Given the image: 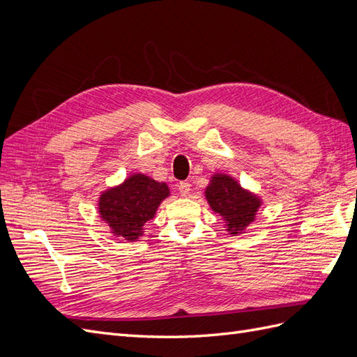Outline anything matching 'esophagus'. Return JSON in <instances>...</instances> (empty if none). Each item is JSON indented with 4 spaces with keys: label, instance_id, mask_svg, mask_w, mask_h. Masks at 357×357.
<instances>
[{
    "label": "esophagus",
    "instance_id": "34e87169",
    "mask_svg": "<svg viewBox=\"0 0 357 357\" xmlns=\"http://www.w3.org/2000/svg\"><path fill=\"white\" fill-rule=\"evenodd\" d=\"M178 190H180V195H181V197H189V193H190V183L181 181L180 185H178Z\"/></svg>",
    "mask_w": 357,
    "mask_h": 357
}]
</instances>
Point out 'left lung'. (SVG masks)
I'll list each match as a JSON object with an SVG mask.
<instances>
[{"label":"left lung","instance_id":"1","mask_svg":"<svg viewBox=\"0 0 357 357\" xmlns=\"http://www.w3.org/2000/svg\"><path fill=\"white\" fill-rule=\"evenodd\" d=\"M205 199L210 208L225 220V228L231 235L243 234L247 226L255 222L262 205L261 197L244 189L238 180L223 172L211 176L205 188Z\"/></svg>","mask_w":357,"mask_h":357}]
</instances>
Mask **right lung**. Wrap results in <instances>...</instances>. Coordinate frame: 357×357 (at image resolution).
I'll use <instances>...</instances> for the list:
<instances>
[{
	"label": "right lung",
	"instance_id": "add662e5",
	"mask_svg": "<svg viewBox=\"0 0 357 357\" xmlns=\"http://www.w3.org/2000/svg\"><path fill=\"white\" fill-rule=\"evenodd\" d=\"M168 197L167 183L134 172L121 185L101 193L98 213L114 236H122L126 241H138L144 235V225L155 218L160 202Z\"/></svg>",
	"mask_w": 357,
	"mask_h": 357
}]
</instances>
